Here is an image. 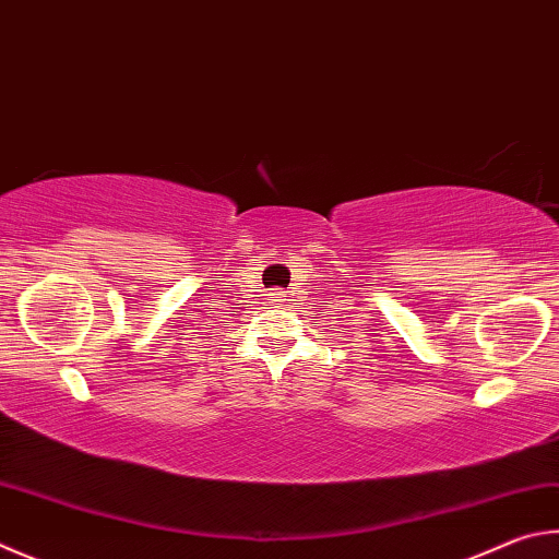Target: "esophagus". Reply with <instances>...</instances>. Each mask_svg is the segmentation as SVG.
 <instances>
[{"label": "esophagus", "mask_w": 559, "mask_h": 559, "mask_svg": "<svg viewBox=\"0 0 559 559\" xmlns=\"http://www.w3.org/2000/svg\"><path fill=\"white\" fill-rule=\"evenodd\" d=\"M269 296H271V300H273V302H276V306H281V302H286V300H288V290H283V288H273V290L269 293Z\"/></svg>", "instance_id": "34e87169"}]
</instances>
